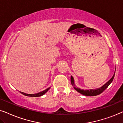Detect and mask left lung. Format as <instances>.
<instances>
[{
    "mask_svg": "<svg viewBox=\"0 0 123 123\" xmlns=\"http://www.w3.org/2000/svg\"><path fill=\"white\" fill-rule=\"evenodd\" d=\"M114 76H115V73H114V75H113L112 78H111L105 84H104V86H101V88H97V89H95L83 90V89H80V88H79L78 87H76V86H75V83H74V78L72 76H71V83L72 86H73L74 88L77 92H78L79 93H81V94L84 95V96H97V95L101 94V93H102L103 92H104L106 88L109 86V85L110 84L111 82L112 81L113 79H114Z\"/></svg>",
    "mask_w": 123,
    "mask_h": 123,
    "instance_id": "8db88e82",
    "label": "left lung"
}]
</instances>
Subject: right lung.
Segmentation results:
<instances>
[{
    "mask_svg": "<svg viewBox=\"0 0 123 123\" xmlns=\"http://www.w3.org/2000/svg\"><path fill=\"white\" fill-rule=\"evenodd\" d=\"M49 89H50V87L48 88H47V89L44 90V91H42V92H39V93H36V94H26V93H25L21 92H20V93H22V94L25 95V96H29V97H40V96H43V95L45 93L47 92V91H48Z\"/></svg>",
    "mask_w": 123,
    "mask_h": 123,
    "instance_id": "obj_1",
    "label": "right lung"
}]
</instances>
